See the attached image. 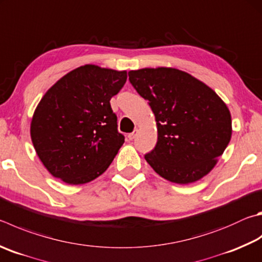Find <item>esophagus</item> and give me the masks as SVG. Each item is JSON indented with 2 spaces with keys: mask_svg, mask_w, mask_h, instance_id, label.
Wrapping results in <instances>:
<instances>
[{
  "mask_svg": "<svg viewBox=\"0 0 262 262\" xmlns=\"http://www.w3.org/2000/svg\"><path fill=\"white\" fill-rule=\"evenodd\" d=\"M136 134H137V130L136 132H133V133H130V134H128V140L129 141H133L135 139V136H136Z\"/></svg>",
  "mask_w": 262,
  "mask_h": 262,
  "instance_id": "esophagus-1",
  "label": "esophagus"
}]
</instances>
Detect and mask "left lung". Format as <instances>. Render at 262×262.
<instances>
[{
  "label": "left lung",
  "mask_w": 262,
  "mask_h": 262,
  "mask_svg": "<svg viewBox=\"0 0 262 262\" xmlns=\"http://www.w3.org/2000/svg\"><path fill=\"white\" fill-rule=\"evenodd\" d=\"M128 75L156 118L158 140L144 156L147 164L178 184L196 182L210 173L231 139L226 103L207 84L178 69L146 68Z\"/></svg>",
  "instance_id": "8db88e82"
}]
</instances>
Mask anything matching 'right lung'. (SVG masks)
<instances>
[{
    "instance_id": "1",
    "label": "right lung",
    "mask_w": 262,
    "mask_h": 262,
    "mask_svg": "<svg viewBox=\"0 0 262 262\" xmlns=\"http://www.w3.org/2000/svg\"><path fill=\"white\" fill-rule=\"evenodd\" d=\"M126 80V71L87 64L43 95L32 118L31 139L52 177L78 185L107 169L125 142L110 101Z\"/></svg>"
}]
</instances>
